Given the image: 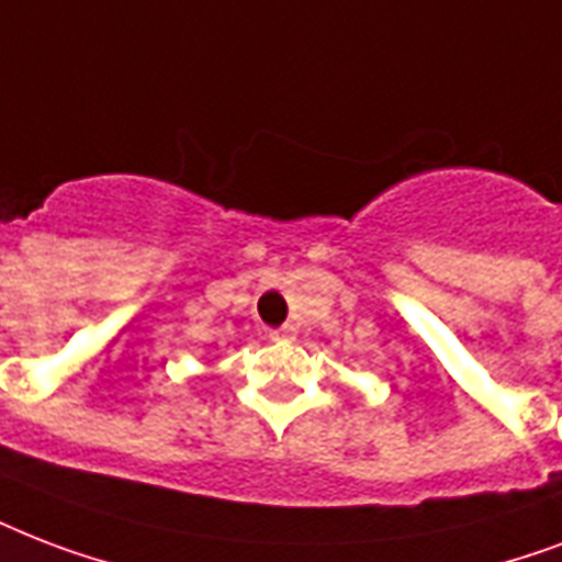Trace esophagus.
Segmentation results:
<instances>
[{
  "instance_id": "34e87169",
  "label": "esophagus",
  "mask_w": 562,
  "mask_h": 562,
  "mask_svg": "<svg viewBox=\"0 0 562 562\" xmlns=\"http://www.w3.org/2000/svg\"><path fill=\"white\" fill-rule=\"evenodd\" d=\"M294 336H297V329L291 327V324H285V327H280V329H271L273 341H291Z\"/></svg>"
}]
</instances>
